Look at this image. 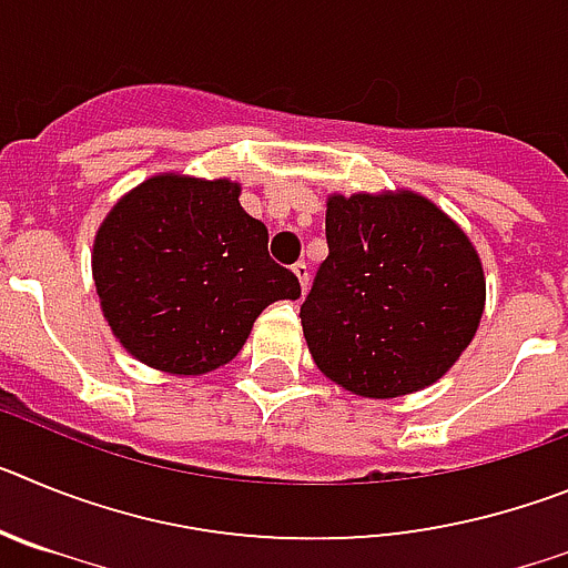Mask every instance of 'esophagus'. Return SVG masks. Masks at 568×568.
Returning <instances> with one entry per match:
<instances>
[{
	"instance_id": "34e87169",
	"label": "esophagus",
	"mask_w": 568,
	"mask_h": 568,
	"mask_svg": "<svg viewBox=\"0 0 568 568\" xmlns=\"http://www.w3.org/2000/svg\"><path fill=\"white\" fill-rule=\"evenodd\" d=\"M293 273H295V278H298V284H301V293H307V284H310V267H307V264H304V261L293 264Z\"/></svg>"
}]
</instances>
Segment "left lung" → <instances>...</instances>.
Returning a JSON list of instances; mask_svg holds the SVG:
<instances>
[{
	"instance_id": "left-lung-1",
	"label": "left lung",
	"mask_w": 568,
	"mask_h": 568,
	"mask_svg": "<svg viewBox=\"0 0 568 568\" xmlns=\"http://www.w3.org/2000/svg\"><path fill=\"white\" fill-rule=\"evenodd\" d=\"M329 255L301 327L321 373L361 398L435 384L475 338L484 264L458 224L415 190L327 199Z\"/></svg>"
}]
</instances>
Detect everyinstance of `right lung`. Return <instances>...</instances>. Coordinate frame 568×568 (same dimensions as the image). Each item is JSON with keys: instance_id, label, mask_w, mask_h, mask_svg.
I'll return each mask as SVG.
<instances>
[{"instance_id": "right-lung-1", "label": "right lung", "mask_w": 568, "mask_h": 568, "mask_svg": "<svg viewBox=\"0 0 568 568\" xmlns=\"http://www.w3.org/2000/svg\"><path fill=\"white\" fill-rule=\"evenodd\" d=\"M239 195L230 179L159 173L99 224L90 258L99 304L135 361L179 378L213 373L241 353L261 310L301 295Z\"/></svg>"}]
</instances>
